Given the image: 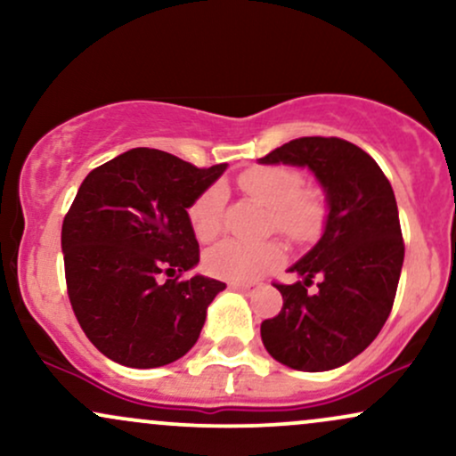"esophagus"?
Returning <instances> with one entry per match:
<instances>
[{"instance_id":"34e87169","label":"esophagus","mask_w":456,"mask_h":456,"mask_svg":"<svg viewBox=\"0 0 456 456\" xmlns=\"http://www.w3.org/2000/svg\"><path fill=\"white\" fill-rule=\"evenodd\" d=\"M229 289L240 291V294H250L255 289V285H248V282H229Z\"/></svg>"}]
</instances>
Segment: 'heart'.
<instances>
[{
  "label": "heart",
  "mask_w": 456,
  "mask_h": 456,
  "mask_svg": "<svg viewBox=\"0 0 456 456\" xmlns=\"http://www.w3.org/2000/svg\"><path fill=\"white\" fill-rule=\"evenodd\" d=\"M240 188L272 212L274 227L296 242H306L319 233L323 203L317 192H302V177L287 167H255L240 177ZM224 208L223 186H212L192 203L191 223L199 240H212L221 232ZM285 259L279 242H242L224 240L208 253L206 268L218 279L255 281L274 270Z\"/></svg>",
  "instance_id": "b5f03b06"
}]
</instances>
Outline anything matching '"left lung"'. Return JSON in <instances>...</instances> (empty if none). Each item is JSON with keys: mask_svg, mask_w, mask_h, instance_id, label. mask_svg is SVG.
I'll use <instances>...</instances> for the list:
<instances>
[{"mask_svg": "<svg viewBox=\"0 0 456 456\" xmlns=\"http://www.w3.org/2000/svg\"><path fill=\"white\" fill-rule=\"evenodd\" d=\"M259 162L305 167L328 210L322 238L289 268L302 281L276 285L282 308L261 323V341L289 369H338L375 341L392 311L405 257L395 192L378 162L337 137L294 139Z\"/></svg>", "mask_w": 456, "mask_h": 456, "instance_id": "left-lung-1", "label": "left lung"}]
</instances>
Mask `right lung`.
<instances>
[{
	"label": "right lung",
	"mask_w": 456,
	"mask_h": 456,
	"mask_svg": "<svg viewBox=\"0 0 456 456\" xmlns=\"http://www.w3.org/2000/svg\"><path fill=\"white\" fill-rule=\"evenodd\" d=\"M227 169H197L134 148L83 180L61 224L72 311L113 362L156 369L191 352L224 282L180 274L199 264L188 208Z\"/></svg>",
	"instance_id": "add662e5"
}]
</instances>
